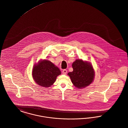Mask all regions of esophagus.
<instances>
[{"mask_svg": "<svg viewBox=\"0 0 128 128\" xmlns=\"http://www.w3.org/2000/svg\"><path fill=\"white\" fill-rule=\"evenodd\" d=\"M67 73V70L64 69V70H62V74H66Z\"/></svg>", "mask_w": 128, "mask_h": 128, "instance_id": "1", "label": "esophagus"}]
</instances>
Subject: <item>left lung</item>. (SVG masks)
Segmentation results:
<instances>
[{"mask_svg": "<svg viewBox=\"0 0 128 128\" xmlns=\"http://www.w3.org/2000/svg\"><path fill=\"white\" fill-rule=\"evenodd\" d=\"M73 71L68 74L72 82L78 88H84L92 83L95 72L90 62L77 60L72 64Z\"/></svg>", "mask_w": 128, "mask_h": 128, "instance_id": "8db88e82", "label": "left lung"}]
</instances>
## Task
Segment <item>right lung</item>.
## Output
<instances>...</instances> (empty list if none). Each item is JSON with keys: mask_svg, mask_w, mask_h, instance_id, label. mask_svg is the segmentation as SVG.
<instances>
[{"mask_svg": "<svg viewBox=\"0 0 128 128\" xmlns=\"http://www.w3.org/2000/svg\"><path fill=\"white\" fill-rule=\"evenodd\" d=\"M61 74L60 70L48 60L39 61L34 65L32 77L35 82L40 86L50 87L55 82L58 76Z\"/></svg>", "mask_w": 128, "mask_h": 128, "instance_id": "1", "label": "right lung"}]
</instances>
